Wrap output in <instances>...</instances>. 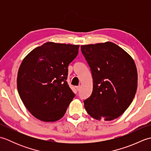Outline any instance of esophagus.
<instances>
[{
  "instance_id": "34e87169",
  "label": "esophagus",
  "mask_w": 151,
  "mask_h": 151,
  "mask_svg": "<svg viewBox=\"0 0 151 151\" xmlns=\"http://www.w3.org/2000/svg\"><path fill=\"white\" fill-rule=\"evenodd\" d=\"M76 90H77L78 91H79L80 90H81V86H76Z\"/></svg>"
}]
</instances>
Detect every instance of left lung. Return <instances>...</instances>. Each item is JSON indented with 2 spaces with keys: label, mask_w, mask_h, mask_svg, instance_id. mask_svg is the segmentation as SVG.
Returning <instances> with one entry per match:
<instances>
[{
  "label": "left lung",
  "mask_w": 151,
  "mask_h": 151,
  "mask_svg": "<svg viewBox=\"0 0 151 151\" xmlns=\"http://www.w3.org/2000/svg\"><path fill=\"white\" fill-rule=\"evenodd\" d=\"M93 80V91L84 101L95 119L111 121L129 108L136 95L137 72L132 58L112 42L81 45Z\"/></svg>",
  "instance_id": "8db88e82"
}]
</instances>
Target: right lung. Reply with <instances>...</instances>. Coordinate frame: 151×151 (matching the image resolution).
I'll return each instance as SVG.
<instances>
[{
  "mask_svg": "<svg viewBox=\"0 0 151 151\" xmlns=\"http://www.w3.org/2000/svg\"><path fill=\"white\" fill-rule=\"evenodd\" d=\"M79 45L47 42L22 60L17 85L21 99L31 114L42 121L60 119L75 97L67 84L68 65Z\"/></svg>",
  "mask_w": 151,
  "mask_h": 151,
  "instance_id": "1",
  "label": "right lung"
}]
</instances>
